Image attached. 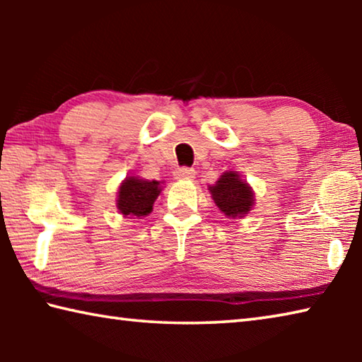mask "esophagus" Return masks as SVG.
Listing matches in <instances>:
<instances>
[{"mask_svg":"<svg viewBox=\"0 0 362 362\" xmlns=\"http://www.w3.org/2000/svg\"><path fill=\"white\" fill-rule=\"evenodd\" d=\"M194 174H196L194 169H192V168H179L174 173L175 179H179V180H192Z\"/></svg>","mask_w":362,"mask_h":362,"instance_id":"obj_1","label":"esophagus"}]
</instances>
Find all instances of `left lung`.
<instances>
[{
    "mask_svg": "<svg viewBox=\"0 0 362 362\" xmlns=\"http://www.w3.org/2000/svg\"><path fill=\"white\" fill-rule=\"evenodd\" d=\"M211 194L218 209L228 217H243L254 204L252 189L236 173H225L214 187H209Z\"/></svg>",
    "mask_w": 362,
    "mask_h": 362,
    "instance_id": "1",
    "label": "left lung"
}]
</instances>
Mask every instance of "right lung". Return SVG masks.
I'll return each mask as SVG.
<instances>
[{
  "label": "right lung",
  "mask_w": 362,
  "mask_h": 362,
  "mask_svg": "<svg viewBox=\"0 0 362 362\" xmlns=\"http://www.w3.org/2000/svg\"><path fill=\"white\" fill-rule=\"evenodd\" d=\"M159 192V182L129 177L119 187L118 209L122 216L144 217L151 212Z\"/></svg>",
  "instance_id": "add662e5"
}]
</instances>
